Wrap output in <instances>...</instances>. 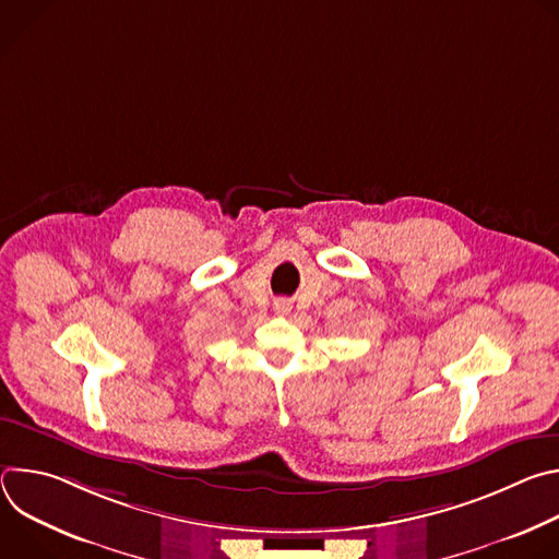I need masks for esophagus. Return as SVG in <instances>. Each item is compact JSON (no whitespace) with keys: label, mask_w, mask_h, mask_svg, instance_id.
Segmentation results:
<instances>
[{"label":"esophagus","mask_w":559,"mask_h":559,"mask_svg":"<svg viewBox=\"0 0 559 559\" xmlns=\"http://www.w3.org/2000/svg\"><path fill=\"white\" fill-rule=\"evenodd\" d=\"M289 300L287 298H278V300H274V309L278 311V313H287L289 311Z\"/></svg>","instance_id":"34e87169"}]
</instances>
